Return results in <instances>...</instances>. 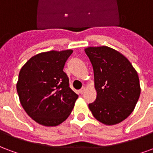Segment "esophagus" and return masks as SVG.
Masks as SVG:
<instances>
[{
    "instance_id": "34e87169",
    "label": "esophagus",
    "mask_w": 153,
    "mask_h": 153,
    "mask_svg": "<svg viewBox=\"0 0 153 153\" xmlns=\"http://www.w3.org/2000/svg\"><path fill=\"white\" fill-rule=\"evenodd\" d=\"M85 90H86V88H84V87H83L81 89L79 90V93L80 94H83L84 93V92H85Z\"/></svg>"
}]
</instances>
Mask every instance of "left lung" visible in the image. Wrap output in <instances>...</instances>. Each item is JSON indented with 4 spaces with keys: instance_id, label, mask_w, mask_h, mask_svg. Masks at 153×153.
<instances>
[{
    "instance_id": "left-lung-1",
    "label": "left lung",
    "mask_w": 153,
    "mask_h": 153,
    "mask_svg": "<svg viewBox=\"0 0 153 153\" xmlns=\"http://www.w3.org/2000/svg\"><path fill=\"white\" fill-rule=\"evenodd\" d=\"M85 52L93 65L97 98L88 104L95 118L106 125L119 124L134 109L140 96L137 71L121 53L111 47H89Z\"/></svg>"
}]
</instances>
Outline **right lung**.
Instances as JSON below:
<instances>
[{
  "mask_svg": "<svg viewBox=\"0 0 153 153\" xmlns=\"http://www.w3.org/2000/svg\"><path fill=\"white\" fill-rule=\"evenodd\" d=\"M72 50L50 51L30 58L17 82L19 101L26 113L44 126H56L66 120L78 95L70 88L63 71Z\"/></svg>",
  "mask_w": 153,
  "mask_h": 153,
  "instance_id": "obj_1",
  "label": "right lung"
}]
</instances>
